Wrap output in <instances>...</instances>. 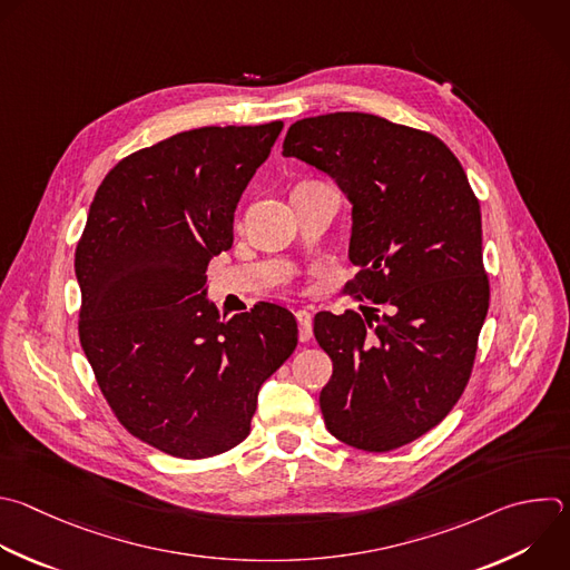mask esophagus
Here are the masks:
<instances>
[{
  "instance_id": "esophagus-1",
  "label": "esophagus",
  "mask_w": 570,
  "mask_h": 570,
  "mask_svg": "<svg viewBox=\"0 0 570 570\" xmlns=\"http://www.w3.org/2000/svg\"><path fill=\"white\" fill-rule=\"evenodd\" d=\"M295 317H297V324H299V340L308 342L313 337V315L302 308V311L295 313Z\"/></svg>"
}]
</instances>
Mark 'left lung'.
I'll return each mask as SVG.
<instances>
[{
	"instance_id": "8db88e82",
	"label": "left lung",
	"mask_w": 570,
	"mask_h": 570,
	"mask_svg": "<svg viewBox=\"0 0 570 570\" xmlns=\"http://www.w3.org/2000/svg\"><path fill=\"white\" fill-rule=\"evenodd\" d=\"M284 156L340 185L353 204L344 293L385 304L315 315L333 360L320 394L326 430L364 452L403 448L459 403L490 306L481 208L465 169L430 131L335 111L293 122Z\"/></svg>"
}]
</instances>
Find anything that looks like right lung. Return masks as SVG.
<instances>
[{
  "label": "right lung",
  "mask_w": 570,
  "mask_h": 570,
  "mask_svg": "<svg viewBox=\"0 0 570 570\" xmlns=\"http://www.w3.org/2000/svg\"><path fill=\"white\" fill-rule=\"evenodd\" d=\"M284 122L202 127L125 156L96 189L76 248L80 344L118 423L176 459L250 434L259 387L297 346L295 315L259 302L219 320L208 264Z\"/></svg>",
  "instance_id": "1"
}]
</instances>
